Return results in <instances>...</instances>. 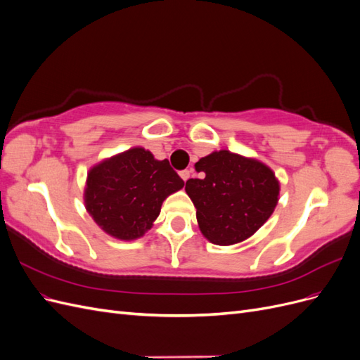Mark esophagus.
<instances>
[{"instance_id": "obj_1", "label": "esophagus", "mask_w": 360, "mask_h": 360, "mask_svg": "<svg viewBox=\"0 0 360 360\" xmlns=\"http://www.w3.org/2000/svg\"><path fill=\"white\" fill-rule=\"evenodd\" d=\"M180 177H181L184 181H186V180L191 177V171H189V169H183V171L180 172Z\"/></svg>"}]
</instances>
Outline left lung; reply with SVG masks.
Returning <instances> with one entry per match:
<instances>
[{
    "label": "left lung",
    "instance_id": "left-lung-1",
    "mask_svg": "<svg viewBox=\"0 0 360 360\" xmlns=\"http://www.w3.org/2000/svg\"><path fill=\"white\" fill-rule=\"evenodd\" d=\"M200 179L186 181L201 233L214 245H234L252 236L278 204L279 183L264 163L228 150L195 163Z\"/></svg>",
    "mask_w": 360,
    "mask_h": 360
}]
</instances>
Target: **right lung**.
Masks as SVG:
<instances>
[{"label":"right lung","mask_w":360,"mask_h":360,"mask_svg":"<svg viewBox=\"0 0 360 360\" xmlns=\"http://www.w3.org/2000/svg\"><path fill=\"white\" fill-rule=\"evenodd\" d=\"M184 186L167 159L136 147L96 165L86 179L85 209L102 230L132 240L150 230L168 195Z\"/></svg>","instance_id":"1"}]
</instances>
